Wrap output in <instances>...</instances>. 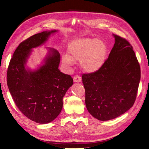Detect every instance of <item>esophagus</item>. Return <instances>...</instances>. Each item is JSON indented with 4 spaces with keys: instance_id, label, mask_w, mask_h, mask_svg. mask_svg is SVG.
Instances as JSON below:
<instances>
[{
    "instance_id": "34e87169",
    "label": "esophagus",
    "mask_w": 149,
    "mask_h": 149,
    "mask_svg": "<svg viewBox=\"0 0 149 149\" xmlns=\"http://www.w3.org/2000/svg\"><path fill=\"white\" fill-rule=\"evenodd\" d=\"M73 81L74 82H80L81 81V77L79 75H76L73 77Z\"/></svg>"
}]
</instances>
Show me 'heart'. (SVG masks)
<instances>
[{
    "label": "heart",
    "instance_id": "heart-1",
    "mask_svg": "<svg viewBox=\"0 0 149 149\" xmlns=\"http://www.w3.org/2000/svg\"><path fill=\"white\" fill-rule=\"evenodd\" d=\"M106 53L104 42L96 39L82 38L71 44L68 48L69 55L62 56V62L72 65L73 61H81L82 68L88 73H93L103 65Z\"/></svg>",
    "mask_w": 149,
    "mask_h": 149
}]
</instances>
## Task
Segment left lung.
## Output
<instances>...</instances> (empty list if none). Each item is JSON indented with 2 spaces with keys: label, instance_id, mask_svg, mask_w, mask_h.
<instances>
[{
  "label": "left lung",
  "instance_id": "obj_1",
  "mask_svg": "<svg viewBox=\"0 0 149 149\" xmlns=\"http://www.w3.org/2000/svg\"><path fill=\"white\" fill-rule=\"evenodd\" d=\"M113 36L115 44L102 66L82 76L87 110L102 121L115 119L132 107L141 79L132 46L126 39Z\"/></svg>",
  "mask_w": 149,
  "mask_h": 149
}]
</instances>
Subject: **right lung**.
Returning <instances> with one entry per match:
<instances>
[{
	"mask_svg": "<svg viewBox=\"0 0 149 149\" xmlns=\"http://www.w3.org/2000/svg\"><path fill=\"white\" fill-rule=\"evenodd\" d=\"M53 30L33 35L19 44L7 71V85L17 108L31 121L47 124L58 117L63 107V97L73 84L71 76L61 72L59 53L52 48L36 69L26 67L33 48L44 44Z\"/></svg>",
	"mask_w": 149,
	"mask_h": 149,
	"instance_id": "right-lung-1",
	"label": "right lung"
}]
</instances>
